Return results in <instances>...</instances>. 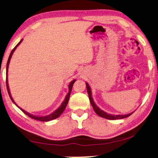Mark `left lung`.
Here are the masks:
<instances>
[{
  "label": "left lung",
  "mask_w": 158,
  "mask_h": 158,
  "mask_svg": "<svg viewBox=\"0 0 158 158\" xmlns=\"http://www.w3.org/2000/svg\"><path fill=\"white\" fill-rule=\"evenodd\" d=\"M86 87H87V90H88V96H89L90 102V103H91L92 107H93L94 111L96 112V114H97V115H99V117H103V118H106V119H112V120H114V119H119L126 118V117H129V116H131V114H133V112H132V113L128 114H125V115H112V114H107L106 112L103 111L102 110H101L100 108H99V107H98L97 105L94 103V100H93V98H92L91 90H90L89 85H88V83H86Z\"/></svg>",
  "instance_id": "obj_1"
}]
</instances>
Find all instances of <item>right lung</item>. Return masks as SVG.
<instances>
[{"mask_svg":"<svg viewBox=\"0 0 158 158\" xmlns=\"http://www.w3.org/2000/svg\"><path fill=\"white\" fill-rule=\"evenodd\" d=\"M23 41V39H21V41H20V42L19 43V44L16 45L15 48H13V50H12V52H11L10 56H9V59H8V61H7V64H6V74H7V72H8L9 64H10V61L11 58H12V54H13L14 51H15V50L16 48H17V47L19 46V45L20 44H21V41ZM75 81H76V80H75V79H74V80H73L72 81H70V84H69V86H68L69 92H68V94H67L66 97H65L64 100L63 101L62 104L61 105V106L59 107V108H58L57 110H56L55 111L52 112V113L51 114H50V115H48V116H45V117H36V116H34V115H32V114H30V113H28V112L25 111V110H23L22 108H19V107L17 105L15 104V102H14V100H13V99H12V97H11V94H10V89H9V85H8V80H7V77H6V88H7V90H8V94H9V95H10V97L11 100L12 101V102L15 103L16 106L19 107L20 109L22 110L23 113H24L25 114H27V115L28 116V117H30V118L34 119H36V120H39V121H43V122H48V121L52 120V119L58 118V117H59V116H60L61 114L63 113V111H64V110L65 108H66L67 105H68V103L69 99H70V93H71V90H72V88H73V84H74V82H75Z\"/></svg>","mask_w":158,"mask_h":158,"instance_id":"right-lung-1","label":"right lung"}]
</instances>
